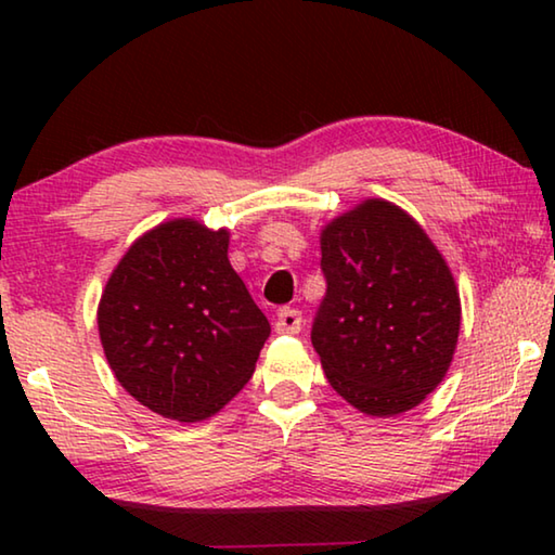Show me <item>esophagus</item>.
I'll return each mask as SVG.
<instances>
[{"label": "esophagus", "instance_id": "34e87169", "mask_svg": "<svg viewBox=\"0 0 555 555\" xmlns=\"http://www.w3.org/2000/svg\"><path fill=\"white\" fill-rule=\"evenodd\" d=\"M300 323H304V315H300V311H296V308H281L276 315L274 331L284 333V335H296L300 331Z\"/></svg>", "mask_w": 555, "mask_h": 555}]
</instances>
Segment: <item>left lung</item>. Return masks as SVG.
I'll use <instances>...</instances> for the list:
<instances>
[{"instance_id": "8db88e82", "label": "left lung", "mask_w": 555, "mask_h": 555, "mask_svg": "<svg viewBox=\"0 0 555 555\" xmlns=\"http://www.w3.org/2000/svg\"><path fill=\"white\" fill-rule=\"evenodd\" d=\"M325 298L311 340L331 387L367 416L418 406L453 362L460 294L443 255L399 205L362 201L321 232Z\"/></svg>"}]
</instances>
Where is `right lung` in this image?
Returning <instances> with one entry per match:
<instances>
[{
	"label": "right lung",
	"instance_id": "add662e5",
	"mask_svg": "<svg viewBox=\"0 0 555 555\" xmlns=\"http://www.w3.org/2000/svg\"><path fill=\"white\" fill-rule=\"evenodd\" d=\"M230 232L176 218L119 259L98 306L117 382L164 418H210L255 374L271 333L228 259Z\"/></svg>",
	"mask_w": 555,
	"mask_h": 555
}]
</instances>
